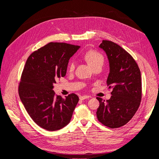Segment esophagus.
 Instances as JSON below:
<instances>
[{"label":"esophagus","mask_w":159,"mask_h":159,"mask_svg":"<svg viewBox=\"0 0 159 159\" xmlns=\"http://www.w3.org/2000/svg\"><path fill=\"white\" fill-rule=\"evenodd\" d=\"M88 98H89V95H83V96H80V100H84L85 99H88Z\"/></svg>","instance_id":"1"}]
</instances>
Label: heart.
<instances>
[{"label":"heart","instance_id":"1","mask_svg":"<svg viewBox=\"0 0 159 159\" xmlns=\"http://www.w3.org/2000/svg\"><path fill=\"white\" fill-rule=\"evenodd\" d=\"M85 59L87 61L88 63L91 66L93 67L94 66L103 63V56L100 54L99 52L95 50H89L85 53ZM75 64L74 60H71L69 63L68 68L70 71L74 69Z\"/></svg>","mask_w":159,"mask_h":159}]
</instances>
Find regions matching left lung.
Wrapping results in <instances>:
<instances>
[{
	"label": "left lung",
	"instance_id": "1",
	"mask_svg": "<svg viewBox=\"0 0 159 159\" xmlns=\"http://www.w3.org/2000/svg\"><path fill=\"white\" fill-rule=\"evenodd\" d=\"M107 56L110 71L107 80L113 88L111 97L99 102L98 121L109 128H119L127 124L138 110L142 98L141 71L131 54L115 43L103 40L99 45Z\"/></svg>",
	"mask_w": 159,
	"mask_h": 159
}]
</instances>
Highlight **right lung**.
Wrapping results in <instances>:
<instances>
[{
	"mask_svg": "<svg viewBox=\"0 0 159 159\" xmlns=\"http://www.w3.org/2000/svg\"><path fill=\"white\" fill-rule=\"evenodd\" d=\"M80 46L50 42L36 50L26 60L18 86L21 102L30 117L47 131H57L68 125L78 96L63 99L53 90V84L66 74L70 57Z\"/></svg>",
	"mask_w": 159,
	"mask_h": 159,
	"instance_id": "1",
	"label": "right lung"
}]
</instances>
